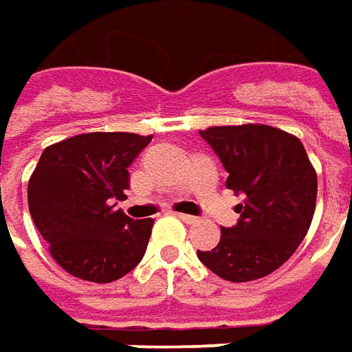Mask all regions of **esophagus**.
Masks as SVG:
<instances>
[{
    "instance_id": "obj_1",
    "label": "esophagus",
    "mask_w": 352,
    "mask_h": 352,
    "mask_svg": "<svg viewBox=\"0 0 352 352\" xmlns=\"http://www.w3.org/2000/svg\"><path fill=\"white\" fill-rule=\"evenodd\" d=\"M176 217H180L184 223H196L197 221L196 215H188V213H176Z\"/></svg>"
}]
</instances>
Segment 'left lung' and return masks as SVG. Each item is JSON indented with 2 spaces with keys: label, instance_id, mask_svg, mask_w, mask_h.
<instances>
[{
  "label": "left lung",
  "instance_id": "1",
  "mask_svg": "<svg viewBox=\"0 0 352 352\" xmlns=\"http://www.w3.org/2000/svg\"><path fill=\"white\" fill-rule=\"evenodd\" d=\"M199 135L221 158L227 188L245 196L235 227L197 258L229 282L268 276L290 258L311 225L318 174L304 144L282 129L247 123L208 127Z\"/></svg>",
  "mask_w": 352,
  "mask_h": 352
}]
</instances>
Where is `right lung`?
<instances>
[{
  "instance_id": "add662e5",
  "label": "right lung",
  "mask_w": 352,
  "mask_h": 352,
  "mask_svg": "<svg viewBox=\"0 0 352 352\" xmlns=\"http://www.w3.org/2000/svg\"><path fill=\"white\" fill-rule=\"evenodd\" d=\"M153 135L84 133L43 151L27 199L50 256L68 274L109 284L144 256L153 219L117 210L129 188V166Z\"/></svg>"
}]
</instances>
